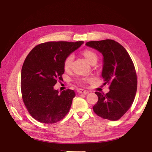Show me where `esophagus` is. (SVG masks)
Listing matches in <instances>:
<instances>
[{
	"instance_id": "obj_1",
	"label": "esophagus",
	"mask_w": 152,
	"mask_h": 152,
	"mask_svg": "<svg viewBox=\"0 0 152 152\" xmlns=\"http://www.w3.org/2000/svg\"><path fill=\"white\" fill-rule=\"evenodd\" d=\"M77 92H79V94H87L89 93V92L88 91H86V90L84 89H78L77 90Z\"/></svg>"
}]
</instances>
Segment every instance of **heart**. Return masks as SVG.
<instances>
[{"instance_id":"b5f03b06","label":"heart","mask_w":152,"mask_h":152,"mask_svg":"<svg viewBox=\"0 0 152 152\" xmlns=\"http://www.w3.org/2000/svg\"><path fill=\"white\" fill-rule=\"evenodd\" d=\"M83 55L85 57V58L86 59L90 64H91L93 61H97L98 60V57L97 55L94 52H92L91 50H86L84 52H83ZM73 54H70L66 58V60L64 61V68L66 69H69L72 66V64L73 62ZM84 80H86L88 79H83Z\"/></svg>"}]
</instances>
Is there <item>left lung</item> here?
<instances>
[{"label":"left lung","instance_id":"left-lung-1","mask_svg":"<svg viewBox=\"0 0 152 152\" xmlns=\"http://www.w3.org/2000/svg\"><path fill=\"white\" fill-rule=\"evenodd\" d=\"M85 45L103 56L102 77L105 84H110L106 94L95 92L98 101L93 110L103 119L118 120L130 109L135 98L137 77L134 64L125 48L113 40L89 41Z\"/></svg>","mask_w":152,"mask_h":152}]
</instances>
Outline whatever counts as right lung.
I'll return each instance as SVG.
<instances>
[{"label": "right lung", "mask_w": 152, "mask_h": 152, "mask_svg": "<svg viewBox=\"0 0 152 152\" xmlns=\"http://www.w3.org/2000/svg\"><path fill=\"white\" fill-rule=\"evenodd\" d=\"M84 42H48L35 46L27 55L21 73V91L24 104L34 119L55 123L69 112L73 90L60 93L54 86L61 80L64 61Z\"/></svg>", "instance_id": "right-lung-1"}]
</instances>
